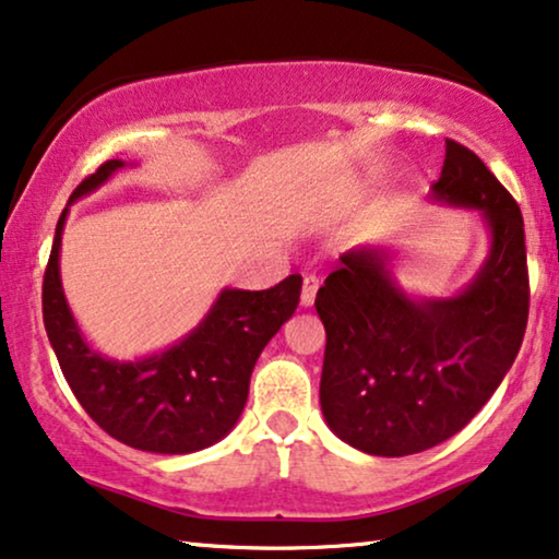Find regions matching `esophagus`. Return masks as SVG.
<instances>
[{"instance_id":"obj_1","label":"esophagus","mask_w":559,"mask_h":559,"mask_svg":"<svg viewBox=\"0 0 559 559\" xmlns=\"http://www.w3.org/2000/svg\"><path fill=\"white\" fill-rule=\"evenodd\" d=\"M317 292H319V278L317 275H307L301 286V307H311L317 299Z\"/></svg>"}]
</instances>
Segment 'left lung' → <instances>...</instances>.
I'll return each mask as SVG.
<instances>
[{"label":"left lung","mask_w":559,"mask_h":559,"mask_svg":"<svg viewBox=\"0 0 559 559\" xmlns=\"http://www.w3.org/2000/svg\"><path fill=\"white\" fill-rule=\"evenodd\" d=\"M437 202L478 210L490 252L465 292L412 299L389 252L340 255L317 294L326 332L319 404L342 442L381 457L424 452L457 435L486 406L522 347L530 317L519 204L465 145L444 143Z\"/></svg>","instance_id":"1"}]
</instances>
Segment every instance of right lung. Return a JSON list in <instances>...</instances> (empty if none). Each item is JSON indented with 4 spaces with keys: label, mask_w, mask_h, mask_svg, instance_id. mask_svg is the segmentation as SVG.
<instances>
[{
    "label": "right lung",
    "mask_w": 559,
    "mask_h": 559,
    "mask_svg": "<svg viewBox=\"0 0 559 559\" xmlns=\"http://www.w3.org/2000/svg\"><path fill=\"white\" fill-rule=\"evenodd\" d=\"M122 166L102 163L73 189L71 202ZM66 214L56 225L43 278V322L73 396L109 437L135 450L186 455L219 442L240 419L260 353L299 307L301 275L265 292L225 288L178 345L135 362L109 360L86 345L66 304L58 271Z\"/></svg>",
    "instance_id": "add662e5"
}]
</instances>
